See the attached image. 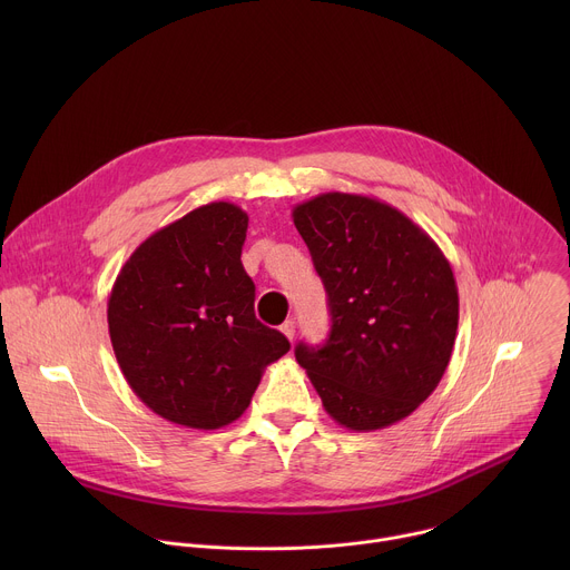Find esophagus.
Instances as JSON below:
<instances>
[{"label": "esophagus", "mask_w": 570, "mask_h": 570, "mask_svg": "<svg viewBox=\"0 0 570 570\" xmlns=\"http://www.w3.org/2000/svg\"><path fill=\"white\" fill-rule=\"evenodd\" d=\"M282 334L288 338V341H293L295 338V320L291 317V320H286L284 324H282Z\"/></svg>", "instance_id": "esophagus-1"}]
</instances>
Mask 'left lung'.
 <instances>
[{"label": "left lung", "mask_w": 570, "mask_h": 570, "mask_svg": "<svg viewBox=\"0 0 570 570\" xmlns=\"http://www.w3.org/2000/svg\"><path fill=\"white\" fill-rule=\"evenodd\" d=\"M327 291L330 338L299 343L324 411L358 433L392 426L438 387L458 332V286L438 243L376 198L330 191L293 209Z\"/></svg>", "instance_id": "8db88e82"}]
</instances>
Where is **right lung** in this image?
<instances>
[{"label":"right lung","instance_id":"add662e5","mask_svg":"<svg viewBox=\"0 0 570 570\" xmlns=\"http://www.w3.org/2000/svg\"><path fill=\"white\" fill-rule=\"evenodd\" d=\"M248 214L203 205L150 234L119 271L108 330L132 392L167 422L214 431L238 420L291 343L255 315L240 248Z\"/></svg>","mask_w":570,"mask_h":570}]
</instances>
